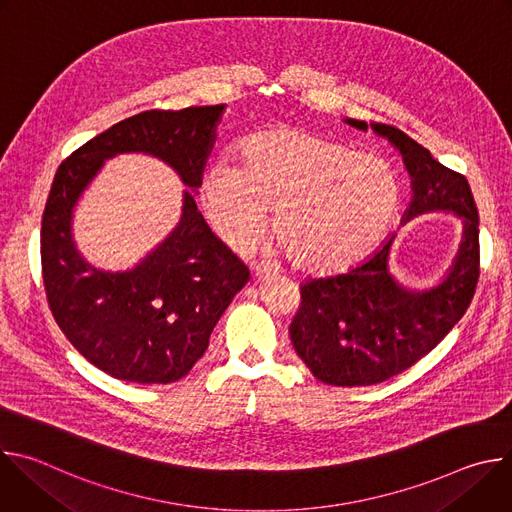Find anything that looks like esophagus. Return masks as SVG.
<instances>
[{
	"label": "esophagus",
	"mask_w": 512,
	"mask_h": 512,
	"mask_svg": "<svg viewBox=\"0 0 512 512\" xmlns=\"http://www.w3.org/2000/svg\"><path fill=\"white\" fill-rule=\"evenodd\" d=\"M275 273H277V269L273 265H269V263H255L253 265V277L257 281H263V279H267V277H271Z\"/></svg>",
	"instance_id": "obj_1"
}]
</instances>
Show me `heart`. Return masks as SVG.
Here are the masks:
<instances>
[{"label": "heart", "mask_w": 512, "mask_h": 512, "mask_svg": "<svg viewBox=\"0 0 512 512\" xmlns=\"http://www.w3.org/2000/svg\"><path fill=\"white\" fill-rule=\"evenodd\" d=\"M200 200L221 239L245 251L265 231L269 208L289 261L328 273L367 255L389 231L401 202L393 166L328 135L275 127L245 137L239 164L212 162Z\"/></svg>", "instance_id": "b5f03b06"}]
</instances>
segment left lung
Listing matches in <instances>:
<instances>
[{
  "label": "left lung",
  "mask_w": 512,
  "mask_h": 512,
  "mask_svg": "<svg viewBox=\"0 0 512 512\" xmlns=\"http://www.w3.org/2000/svg\"><path fill=\"white\" fill-rule=\"evenodd\" d=\"M344 121L369 129L358 119ZM371 129L399 150L409 172L413 196L403 225L425 212H448L464 231L450 271L433 287L409 289L395 279L389 267L395 235L346 273L302 285L289 336L312 375L334 387L377 385L413 367L466 314L480 275V218L468 180L401 129L385 123Z\"/></svg>",
  "instance_id": "1"
}]
</instances>
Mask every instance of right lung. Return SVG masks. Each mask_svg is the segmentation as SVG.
Listing matches in <instances>:
<instances>
[{
	"mask_svg": "<svg viewBox=\"0 0 512 512\" xmlns=\"http://www.w3.org/2000/svg\"><path fill=\"white\" fill-rule=\"evenodd\" d=\"M225 105L143 111L87 141L56 170L40 233L48 306L64 336L103 373L166 385L190 373L210 332L249 281V269L218 239L194 194ZM148 153L191 190L173 233L135 268L91 266L71 239V212L105 159Z\"/></svg>",
	"mask_w": 512,
	"mask_h": 512,
	"instance_id": "1",
	"label": "right lung"
}]
</instances>
